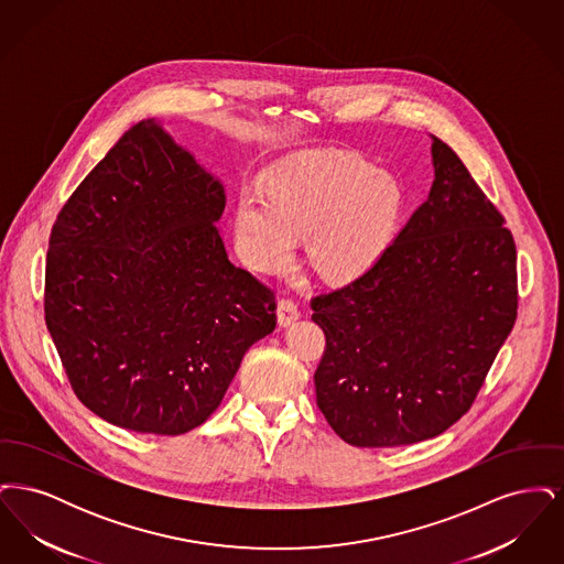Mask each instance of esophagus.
Masks as SVG:
<instances>
[{"instance_id": "obj_1", "label": "esophagus", "mask_w": 564, "mask_h": 564, "mask_svg": "<svg viewBox=\"0 0 564 564\" xmlns=\"http://www.w3.org/2000/svg\"><path fill=\"white\" fill-rule=\"evenodd\" d=\"M276 319H279L281 327H288V325H292V323L300 319V311H297V304H295L294 300L281 297L276 302Z\"/></svg>"}]
</instances>
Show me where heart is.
I'll return each instance as SVG.
<instances>
[{
	"label": "heart",
	"instance_id": "1",
	"mask_svg": "<svg viewBox=\"0 0 564 564\" xmlns=\"http://www.w3.org/2000/svg\"><path fill=\"white\" fill-rule=\"evenodd\" d=\"M405 207L400 180L340 152H297L276 162L264 189L245 186L235 203L242 260L260 272L285 267L306 237V253L329 279L375 267Z\"/></svg>",
	"mask_w": 564,
	"mask_h": 564
}]
</instances>
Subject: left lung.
<instances>
[{
	"label": "left lung",
	"instance_id": "obj_1",
	"mask_svg": "<svg viewBox=\"0 0 564 564\" xmlns=\"http://www.w3.org/2000/svg\"><path fill=\"white\" fill-rule=\"evenodd\" d=\"M433 184L375 267L313 297L329 427L359 448L423 442L471 408L518 308L516 245L455 152L431 134Z\"/></svg>",
	"mask_w": 564,
	"mask_h": 564
}]
</instances>
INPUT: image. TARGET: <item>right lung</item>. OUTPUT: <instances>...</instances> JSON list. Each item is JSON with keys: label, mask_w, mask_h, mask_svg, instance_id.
I'll return each mask as SVG.
<instances>
[{"label": "right lung", "mask_w": 564, "mask_h": 564, "mask_svg": "<svg viewBox=\"0 0 564 564\" xmlns=\"http://www.w3.org/2000/svg\"><path fill=\"white\" fill-rule=\"evenodd\" d=\"M224 207L221 182L148 118L56 217L46 325L74 393L111 425H203L274 329V294L226 253Z\"/></svg>", "instance_id": "obj_1"}]
</instances>
